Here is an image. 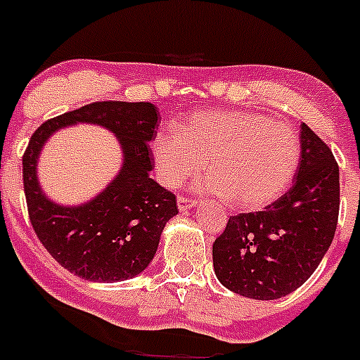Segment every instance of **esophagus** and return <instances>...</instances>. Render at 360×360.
Returning <instances> with one entry per match:
<instances>
[{
	"mask_svg": "<svg viewBox=\"0 0 360 360\" xmlns=\"http://www.w3.org/2000/svg\"><path fill=\"white\" fill-rule=\"evenodd\" d=\"M193 207H196V200H191V198L186 196L178 198V210L180 212H186V210L193 209Z\"/></svg>",
	"mask_w": 360,
	"mask_h": 360,
	"instance_id": "1",
	"label": "esophagus"
}]
</instances>
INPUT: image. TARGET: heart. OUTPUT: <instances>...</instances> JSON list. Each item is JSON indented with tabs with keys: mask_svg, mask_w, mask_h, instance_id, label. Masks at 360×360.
Here are the masks:
<instances>
[{
	"mask_svg": "<svg viewBox=\"0 0 360 360\" xmlns=\"http://www.w3.org/2000/svg\"><path fill=\"white\" fill-rule=\"evenodd\" d=\"M151 155L166 187H180L209 160L210 176L198 189L225 198L237 209L259 210L292 182L300 139L289 124L257 112L216 108L189 114L178 131H158Z\"/></svg>",
	"mask_w": 360,
	"mask_h": 360,
	"instance_id": "obj_1",
	"label": "heart"
}]
</instances>
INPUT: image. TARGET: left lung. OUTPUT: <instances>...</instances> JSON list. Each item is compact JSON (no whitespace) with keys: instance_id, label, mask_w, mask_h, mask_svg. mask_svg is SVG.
Here are the masks:
<instances>
[{"instance_id":"1","label":"left lung","mask_w":360,"mask_h":360,"mask_svg":"<svg viewBox=\"0 0 360 360\" xmlns=\"http://www.w3.org/2000/svg\"><path fill=\"white\" fill-rule=\"evenodd\" d=\"M300 148L291 189L260 212L232 216L214 240L217 280L237 295L282 298L307 282L330 248L339 216L338 162L305 123Z\"/></svg>"}]
</instances>
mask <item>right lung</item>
Segmentation results:
<instances>
[{
  "label": "right lung",
  "instance_id": "1",
  "mask_svg": "<svg viewBox=\"0 0 360 360\" xmlns=\"http://www.w3.org/2000/svg\"><path fill=\"white\" fill-rule=\"evenodd\" d=\"M107 127L124 151L120 173L100 195L80 206H60L38 184L37 162L51 134L71 124ZM158 110L151 103L96 101L46 121L22 155V184L30 221L49 255L89 282H121L153 260L167 221L178 214L176 196L158 186L150 144Z\"/></svg>",
  "mask_w": 360,
  "mask_h": 360
}]
</instances>
